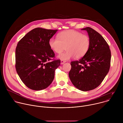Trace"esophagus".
Returning <instances> with one entry per match:
<instances>
[{
    "label": "esophagus",
    "mask_w": 123,
    "mask_h": 123,
    "mask_svg": "<svg viewBox=\"0 0 123 123\" xmlns=\"http://www.w3.org/2000/svg\"><path fill=\"white\" fill-rule=\"evenodd\" d=\"M65 62H66V61H64V60H61V62H60V63H61V65H63V64H64Z\"/></svg>",
    "instance_id": "esophagus-1"
}]
</instances>
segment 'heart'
<instances>
[{"label":"heart","instance_id":"b5f03b06","mask_svg":"<svg viewBox=\"0 0 123 123\" xmlns=\"http://www.w3.org/2000/svg\"><path fill=\"white\" fill-rule=\"evenodd\" d=\"M58 39L51 38L49 41L50 49L56 53H61L66 48L67 51L58 56V58L67 61L74 57L80 58L87 53L90 49L91 41L87 35L78 31L70 29L60 32Z\"/></svg>","mask_w":123,"mask_h":123}]
</instances>
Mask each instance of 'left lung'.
Here are the masks:
<instances>
[{
	"label": "left lung",
	"instance_id": "8db88e82",
	"mask_svg": "<svg viewBox=\"0 0 123 123\" xmlns=\"http://www.w3.org/2000/svg\"><path fill=\"white\" fill-rule=\"evenodd\" d=\"M81 30L88 33L91 41L90 49L80 60L71 62L69 76L76 88L88 91L98 87L108 73L111 52L107 43L99 33L89 27Z\"/></svg>",
	"mask_w": 123,
	"mask_h": 123
}]
</instances>
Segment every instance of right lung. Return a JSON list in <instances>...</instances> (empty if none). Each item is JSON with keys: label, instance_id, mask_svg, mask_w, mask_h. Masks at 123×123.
I'll use <instances>...</instances> for the list:
<instances>
[{"label": "right lung", "instance_id": "add662e5", "mask_svg": "<svg viewBox=\"0 0 123 123\" xmlns=\"http://www.w3.org/2000/svg\"><path fill=\"white\" fill-rule=\"evenodd\" d=\"M58 30L36 28L22 38L16 49V69L21 81L33 90L47 88L52 82L60 60L49 62L55 54L49 45Z\"/></svg>", "mask_w": 123, "mask_h": 123}]
</instances>
